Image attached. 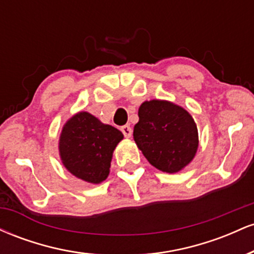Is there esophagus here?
<instances>
[{
    "mask_svg": "<svg viewBox=\"0 0 254 254\" xmlns=\"http://www.w3.org/2000/svg\"><path fill=\"white\" fill-rule=\"evenodd\" d=\"M121 130L125 137H131V135H132V129H131L129 125H124V127H122Z\"/></svg>",
    "mask_w": 254,
    "mask_h": 254,
    "instance_id": "1",
    "label": "esophagus"
}]
</instances>
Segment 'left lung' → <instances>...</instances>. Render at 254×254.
<instances>
[{
    "label": "left lung",
    "mask_w": 254,
    "mask_h": 254,
    "mask_svg": "<svg viewBox=\"0 0 254 254\" xmlns=\"http://www.w3.org/2000/svg\"><path fill=\"white\" fill-rule=\"evenodd\" d=\"M138 117L133 139L150 165L166 173H177L193 160L198 130L185 109L167 100L144 101Z\"/></svg>",
    "instance_id": "8db88e82"
}]
</instances>
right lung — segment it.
<instances>
[{
	"label": "right lung",
	"mask_w": 254,
	"mask_h": 254,
	"mask_svg": "<svg viewBox=\"0 0 254 254\" xmlns=\"http://www.w3.org/2000/svg\"><path fill=\"white\" fill-rule=\"evenodd\" d=\"M123 133L104 124L88 112H78L64 124L60 136V156L72 176L90 184H100L110 173L115 148Z\"/></svg>",
	"instance_id": "1"
}]
</instances>
